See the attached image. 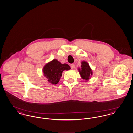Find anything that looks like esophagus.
I'll return each instance as SVG.
<instances>
[{
    "instance_id": "34e87169",
    "label": "esophagus",
    "mask_w": 133,
    "mask_h": 133,
    "mask_svg": "<svg viewBox=\"0 0 133 133\" xmlns=\"http://www.w3.org/2000/svg\"><path fill=\"white\" fill-rule=\"evenodd\" d=\"M70 66H71V67L72 69H74L75 68V65L74 64H70Z\"/></svg>"
}]
</instances>
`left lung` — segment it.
Segmentation results:
<instances>
[{
  "mask_svg": "<svg viewBox=\"0 0 133 133\" xmlns=\"http://www.w3.org/2000/svg\"><path fill=\"white\" fill-rule=\"evenodd\" d=\"M78 71L81 78L85 81H88L93 75V72L88 63L83 61L81 62V68H78Z\"/></svg>",
  "mask_w": 133,
  "mask_h": 133,
  "instance_id": "obj_1",
  "label": "left lung"
}]
</instances>
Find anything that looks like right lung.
I'll return each instance as SVG.
<instances>
[{
  "instance_id": "obj_1",
  "label": "right lung",
  "mask_w": 133,
  "mask_h": 133,
  "mask_svg": "<svg viewBox=\"0 0 133 133\" xmlns=\"http://www.w3.org/2000/svg\"><path fill=\"white\" fill-rule=\"evenodd\" d=\"M71 69L67 64H61L56 59H53L45 65L43 68L44 76L48 79L49 82L56 85L59 81L63 71Z\"/></svg>"
}]
</instances>
